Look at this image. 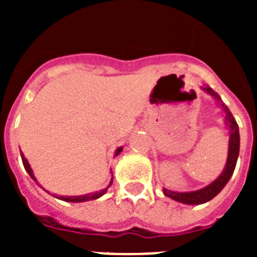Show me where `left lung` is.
<instances>
[{
	"instance_id": "1",
	"label": "left lung",
	"mask_w": 257,
	"mask_h": 257,
	"mask_svg": "<svg viewBox=\"0 0 257 257\" xmlns=\"http://www.w3.org/2000/svg\"><path fill=\"white\" fill-rule=\"evenodd\" d=\"M206 92L212 95L217 101L221 103L222 110L225 112V119L228 122L229 131H230V136H229V151H228V160H226L225 169L222 170L221 175L215 181L207 185V187L202 188V189L196 190V192H187V193H179L172 192V190L166 189L163 188V193L165 196L170 197V198L175 199V201L181 202V203H187V205H201V203H206V202L211 201L215 196H217L221 189L226 185L229 179L231 178V175L234 172L235 165H237L238 154H239V130H238V124L235 122L234 117L230 113L228 106L222 103L217 92H215L211 87L206 86L203 87Z\"/></svg>"
}]
</instances>
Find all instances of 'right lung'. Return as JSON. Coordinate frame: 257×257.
<instances>
[{"mask_svg":"<svg viewBox=\"0 0 257 257\" xmlns=\"http://www.w3.org/2000/svg\"><path fill=\"white\" fill-rule=\"evenodd\" d=\"M121 151H122V147H121V148L117 149V152H115V156H118V154L121 153ZM20 156H22V161H23V165H24V169H26L27 172H28V174L31 175V178L33 179V180H36L35 175H33V171H32V169H31V166H29L28 161H27V158H26V157H24V154H23L22 152H20ZM110 185H112V181L109 183V185L105 188V189L100 190V192H96V193H88V194H85V196H76V197H63V196L58 197V196H55V197H56V198L61 199V201H65V202L91 201V199H96V198H99V197L103 196V194H105V192H106V190H108V188L110 187Z\"/></svg>","mask_w":257,"mask_h":257,"instance_id":"1","label":"right lung"}]
</instances>
